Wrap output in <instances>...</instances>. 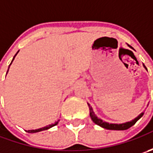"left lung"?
<instances>
[{"label":"left lung","mask_w":153,"mask_h":153,"mask_svg":"<svg viewBox=\"0 0 153 153\" xmlns=\"http://www.w3.org/2000/svg\"><path fill=\"white\" fill-rule=\"evenodd\" d=\"M144 67L146 68V66L144 65ZM88 107H89V111H90V117H91L92 120L93 122L97 124L99 126L102 127L104 128H106V129H110V130H125V129H128V128H130L131 126H133L137 121L143 116L144 112L140 113L138 117L136 118H134V120H132L131 122H128V123H122V124H113V123H110L109 124L108 123H105V122H103L101 119L98 118L97 117L95 116V114L94 113L93 111V109L90 106V105L88 104Z\"/></svg>","instance_id":"8db88e82"}]
</instances>
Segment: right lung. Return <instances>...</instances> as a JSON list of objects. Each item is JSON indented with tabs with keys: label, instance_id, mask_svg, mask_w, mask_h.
Listing matches in <instances>:
<instances>
[{
	"label": "right lung",
	"instance_id": "obj_1",
	"mask_svg": "<svg viewBox=\"0 0 153 153\" xmlns=\"http://www.w3.org/2000/svg\"><path fill=\"white\" fill-rule=\"evenodd\" d=\"M19 53V52H18ZM17 53L15 54V56L17 55ZM15 56L13 57V60H12V63H13V59H14V58H15ZM11 63V64H12ZM11 64H10V65H11ZM10 65H9V67H10ZM8 70H9V68H8ZM7 72H8V71H7ZM58 123V122H56V123H52V124H50V125H48V126H47V127H44V128H38V129H35V130H27L26 132L28 133H36V132H40V131H42V130H46V129H48V128H52V127H53V126H55L56 124Z\"/></svg>",
	"mask_w": 153,
	"mask_h": 153
}]
</instances>
